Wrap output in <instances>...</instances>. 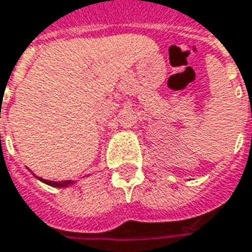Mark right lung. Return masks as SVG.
<instances>
[{"label":"right lung","instance_id":"1","mask_svg":"<svg viewBox=\"0 0 252 252\" xmlns=\"http://www.w3.org/2000/svg\"><path fill=\"white\" fill-rule=\"evenodd\" d=\"M40 181H43V183H46L49 186H52V187H68V186H71L73 184L75 181L71 180H66V181H50V180H45V179H42V177H38Z\"/></svg>","mask_w":252,"mask_h":252}]
</instances>
